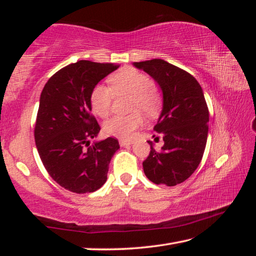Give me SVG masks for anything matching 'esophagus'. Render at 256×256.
<instances>
[{
	"instance_id": "34e87169",
	"label": "esophagus",
	"mask_w": 256,
	"mask_h": 256,
	"mask_svg": "<svg viewBox=\"0 0 256 256\" xmlns=\"http://www.w3.org/2000/svg\"><path fill=\"white\" fill-rule=\"evenodd\" d=\"M132 142L133 141H131V140H120V144L122 146H128L130 144H132Z\"/></svg>"
}]
</instances>
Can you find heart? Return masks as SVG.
<instances>
[{"label":"heart","mask_w":256,"mask_h":256,"mask_svg":"<svg viewBox=\"0 0 256 256\" xmlns=\"http://www.w3.org/2000/svg\"><path fill=\"white\" fill-rule=\"evenodd\" d=\"M110 88L104 84L94 86L90 92V107L99 118H106L112 110V99L120 94H131V110H141L146 115H156L162 107V96L154 86L152 79L133 68H123L110 78ZM140 112L126 116H114L104 125L107 136L118 138H132L134 131L142 125Z\"/></svg>","instance_id":"1"}]
</instances>
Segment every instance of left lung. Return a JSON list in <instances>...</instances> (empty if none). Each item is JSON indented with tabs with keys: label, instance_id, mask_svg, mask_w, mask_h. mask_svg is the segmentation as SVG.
<instances>
[{
	"label": "left lung",
	"instance_id": "left-lung-1",
	"mask_svg": "<svg viewBox=\"0 0 256 256\" xmlns=\"http://www.w3.org/2000/svg\"><path fill=\"white\" fill-rule=\"evenodd\" d=\"M134 66L158 82L164 97L154 128L164 146L157 151L148 141L151 150L142 162L144 174L154 184L183 183L200 164L206 144L209 110L201 86L188 72L160 58L136 62Z\"/></svg>",
	"mask_w": 256,
	"mask_h": 256
}]
</instances>
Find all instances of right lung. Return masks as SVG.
Instances as JSON below:
<instances>
[{
    "mask_svg": "<svg viewBox=\"0 0 256 256\" xmlns=\"http://www.w3.org/2000/svg\"><path fill=\"white\" fill-rule=\"evenodd\" d=\"M118 66L79 60L52 76L42 92L34 130L38 154L52 178L73 193L100 188L120 148L115 138L90 146L100 126L89 100L94 86Z\"/></svg>",
    "mask_w": 256,
    "mask_h": 256,
    "instance_id": "right-lung-1",
    "label": "right lung"
}]
</instances>
